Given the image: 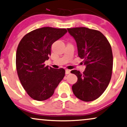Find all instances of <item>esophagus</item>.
Here are the masks:
<instances>
[{
	"label": "esophagus",
	"instance_id": "obj_1",
	"mask_svg": "<svg viewBox=\"0 0 127 127\" xmlns=\"http://www.w3.org/2000/svg\"><path fill=\"white\" fill-rule=\"evenodd\" d=\"M70 73V70H68V69H66L65 70V73L66 74H68Z\"/></svg>",
	"mask_w": 127,
	"mask_h": 127
}]
</instances>
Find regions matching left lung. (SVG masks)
<instances>
[{
    "instance_id": "left-lung-1",
    "label": "left lung",
    "mask_w": 127,
    "mask_h": 127,
    "mask_svg": "<svg viewBox=\"0 0 127 127\" xmlns=\"http://www.w3.org/2000/svg\"><path fill=\"white\" fill-rule=\"evenodd\" d=\"M67 29L76 40L78 55L84 59L86 66L83 73L77 70L71 71L77 77L72 91L79 99L93 101L104 93L112 77L113 59L111 46L98 31L86 27Z\"/></svg>"
}]
</instances>
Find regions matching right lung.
Wrapping results in <instances>:
<instances>
[{
	"instance_id": "add662e5",
	"label": "right lung",
	"mask_w": 127,
	"mask_h": 127,
	"mask_svg": "<svg viewBox=\"0 0 127 127\" xmlns=\"http://www.w3.org/2000/svg\"><path fill=\"white\" fill-rule=\"evenodd\" d=\"M67 30L43 27L31 31L21 40L16 53V68L22 87L32 99L42 101L50 98L64 79L63 68L46 66L51 47Z\"/></svg>"
}]
</instances>
